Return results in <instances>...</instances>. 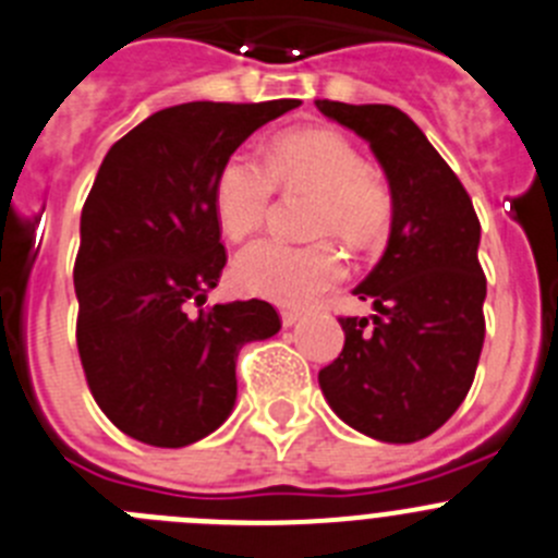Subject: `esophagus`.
<instances>
[{
    "label": "esophagus",
    "mask_w": 558,
    "mask_h": 558,
    "mask_svg": "<svg viewBox=\"0 0 558 558\" xmlns=\"http://www.w3.org/2000/svg\"><path fill=\"white\" fill-rule=\"evenodd\" d=\"M301 320L299 310H282V326H295Z\"/></svg>",
    "instance_id": "34e87169"
}]
</instances>
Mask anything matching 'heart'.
<instances>
[{"label":"heart","mask_w":558,"mask_h":558,"mask_svg":"<svg viewBox=\"0 0 558 558\" xmlns=\"http://www.w3.org/2000/svg\"><path fill=\"white\" fill-rule=\"evenodd\" d=\"M274 187L310 193V232L335 234L351 248H373L387 238L392 202L371 177L365 157L335 130L284 132L270 143L265 168L245 155L223 160L213 185V209L232 240L257 232L268 216ZM345 276V257L329 240L288 245L257 240L232 263V279L243 293L279 304H306Z\"/></svg>","instance_id":"obj_1"}]
</instances>
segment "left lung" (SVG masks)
<instances>
[{"instance_id": "obj_1", "label": "left lung", "mask_w": 558, "mask_h": 558, "mask_svg": "<svg viewBox=\"0 0 558 558\" xmlns=\"http://www.w3.org/2000/svg\"><path fill=\"white\" fill-rule=\"evenodd\" d=\"M371 143L390 182L392 223L379 265L354 288L371 318H340L345 345L318 373L340 421L381 442H415L459 409L484 345L482 223L421 126L392 105L315 101Z\"/></svg>"}]
</instances>
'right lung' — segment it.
Listing matches in <instances>:
<instances>
[{"label":"right lung","instance_id":"obj_1","mask_svg":"<svg viewBox=\"0 0 558 558\" xmlns=\"http://www.w3.org/2000/svg\"><path fill=\"white\" fill-rule=\"evenodd\" d=\"M299 105L166 107L101 160L80 218L76 349L99 409L132 439L182 448L216 432L238 398L240 349L282 329L268 301L204 304L227 265L218 168Z\"/></svg>","mask_w":558,"mask_h":558}]
</instances>
